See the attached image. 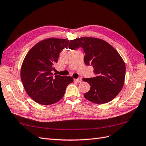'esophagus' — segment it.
Masks as SVG:
<instances>
[{"instance_id":"obj_1","label":"esophagus","mask_w":146,"mask_h":146,"mask_svg":"<svg viewBox=\"0 0 146 146\" xmlns=\"http://www.w3.org/2000/svg\"><path fill=\"white\" fill-rule=\"evenodd\" d=\"M74 81H76V82H78V83H80L81 82V81H82V79L81 78H77V79H74Z\"/></svg>"}]
</instances>
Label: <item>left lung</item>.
<instances>
[{"label":"left lung","mask_w":146,"mask_h":146,"mask_svg":"<svg viewBox=\"0 0 146 146\" xmlns=\"http://www.w3.org/2000/svg\"><path fill=\"white\" fill-rule=\"evenodd\" d=\"M68 47L82 48L84 63L93 67L94 76L83 79L91 86L84 98L96 104L113 100L123 88L126 74V65L119 53L104 40L92 37L71 40Z\"/></svg>","instance_id":"left-lung-1"}]
</instances>
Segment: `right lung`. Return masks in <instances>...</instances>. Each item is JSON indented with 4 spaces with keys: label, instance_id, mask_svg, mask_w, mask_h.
<instances>
[{
    "label": "right lung",
    "instance_id": "add662e5",
    "mask_svg": "<svg viewBox=\"0 0 146 146\" xmlns=\"http://www.w3.org/2000/svg\"><path fill=\"white\" fill-rule=\"evenodd\" d=\"M69 40L48 38L30 50L22 63L20 77L25 90L35 102L43 105L55 103L65 94L66 86L73 81L71 76L53 74L61 51Z\"/></svg>",
    "mask_w": 146,
    "mask_h": 146
}]
</instances>
